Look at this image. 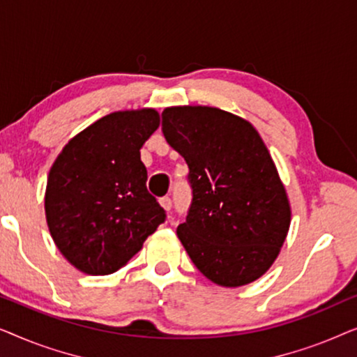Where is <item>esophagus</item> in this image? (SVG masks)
<instances>
[{"instance_id":"1","label":"esophagus","mask_w":357,"mask_h":357,"mask_svg":"<svg viewBox=\"0 0 357 357\" xmlns=\"http://www.w3.org/2000/svg\"><path fill=\"white\" fill-rule=\"evenodd\" d=\"M159 203H160V206L165 209V211H170V209H172V199H170L169 197H162L159 199Z\"/></svg>"}]
</instances>
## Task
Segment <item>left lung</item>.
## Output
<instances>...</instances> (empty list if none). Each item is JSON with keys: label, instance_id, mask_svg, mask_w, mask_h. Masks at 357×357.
<instances>
[{"label": "left lung", "instance_id": "8db88e82", "mask_svg": "<svg viewBox=\"0 0 357 357\" xmlns=\"http://www.w3.org/2000/svg\"><path fill=\"white\" fill-rule=\"evenodd\" d=\"M165 141L188 164L192 204L177 236L195 266L224 287L265 275L289 231L287 195L252 123L214 107H169Z\"/></svg>", "mask_w": 357, "mask_h": 357}]
</instances>
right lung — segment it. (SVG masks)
<instances>
[{
    "label": "right lung",
    "instance_id": "add662e5",
    "mask_svg": "<svg viewBox=\"0 0 357 357\" xmlns=\"http://www.w3.org/2000/svg\"><path fill=\"white\" fill-rule=\"evenodd\" d=\"M158 128L154 109L114 112L70 139L52 165L48 229L63 257L86 275L120 270L165 221L146 188L139 153Z\"/></svg>",
    "mask_w": 357,
    "mask_h": 357
}]
</instances>
